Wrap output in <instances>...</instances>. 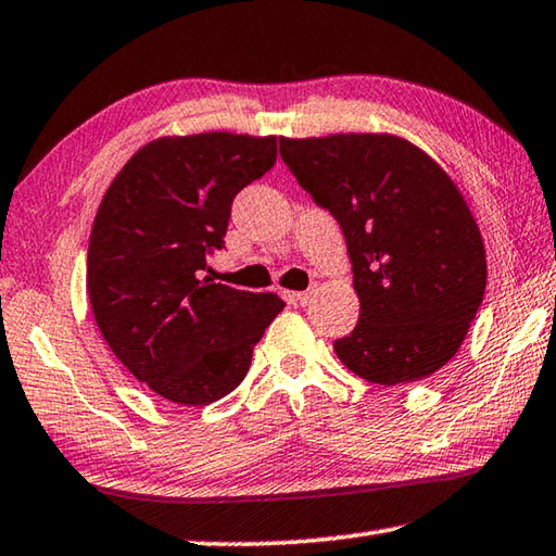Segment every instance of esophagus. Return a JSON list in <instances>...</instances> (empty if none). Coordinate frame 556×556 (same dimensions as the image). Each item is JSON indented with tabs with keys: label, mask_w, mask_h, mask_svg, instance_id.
I'll return each mask as SVG.
<instances>
[{
	"label": "esophagus",
	"mask_w": 556,
	"mask_h": 556,
	"mask_svg": "<svg viewBox=\"0 0 556 556\" xmlns=\"http://www.w3.org/2000/svg\"><path fill=\"white\" fill-rule=\"evenodd\" d=\"M285 299L289 301V304H299L304 306L308 299H312V291H285Z\"/></svg>",
	"instance_id": "34e87169"
}]
</instances>
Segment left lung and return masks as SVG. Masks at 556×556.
<instances>
[{
  "label": "left lung",
  "mask_w": 556,
  "mask_h": 556,
  "mask_svg": "<svg viewBox=\"0 0 556 556\" xmlns=\"http://www.w3.org/2000/svg\"><path fill=\"white\" fill-rule=\"evenodd\" d=\"M281 162L341 225L361 316L333 343L378 384L425 380L456 355L485 294V250L437 162L390 135L279 139Z\"/></svg>",
  "instance_id": "obj_1"
}]
</instances>
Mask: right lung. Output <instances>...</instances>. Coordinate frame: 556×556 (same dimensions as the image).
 <instances>
[{"label": "right lung", "instance_id": "obj_1", "mask_svg": "<svg viewBox=\"0 0 556 556\" xmlns=\"http://www.w3.org/2000/svg\"><path fill=\"white\" fill-rule=\"evenodd\" d=\"M277 162L275 137H164L129 159L88 244V296L117 361L164 400L205 407L250 370L285 308L275 294L215 285L232 201Z\"/></svg>", "mask_w": 556, "mask_h": 556}]
</instances>
